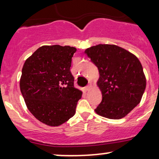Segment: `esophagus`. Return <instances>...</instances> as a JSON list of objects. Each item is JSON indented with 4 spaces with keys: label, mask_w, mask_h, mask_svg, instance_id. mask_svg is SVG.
Returning <instances> with one entry per match:
<instances>
[{
    "label": "esophagus",
    "mask_w": 159,
    "mask_h": 159,
    "mask_svg": "<svg viewBox=\"0 0 159 159\" xmlns=\"http://www.w3.org/2000/svg\"><path fill=\"white\" fill-rule=\"evenodd\" d=\"M90 87H91V84H88L87 86H86L85 87V90H89L90 89Z\"/></svg>",
    "instance_id": "34e87169"
}]
</instances>
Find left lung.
<instances>
[{
	"label": "left lung",
	"instance_id": "obj_1",
	"mask_svg": "<svg viewBox=\"0 0 159 159\" xmlns=\"http://www.w3.org/2000/svg\"><path fill=\"white\" fill-rule=\"evenodd\" d=\"M84 53L97 66V86L102 100L96 113L108 119L124 117L141 100L146 88L145 75L138 58L121 47L99 44Z\"/></svg>",
	"mask_w": 159,
	"mask_h": 159
}]
</instances>
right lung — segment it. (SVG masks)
<instances>
[{
  "label": "right lung",
  "mask_w": 159,
  "mask_h": 159,
  "mask_svg": "<svg viewBox=\"0 0 159 159\" xmlns=\"http://www.w3.org/2000/svg\"><path fill=\"white\" fill-rule=\"evenodd\" d=\"M75 47H39L24 63L20 90L27 107L41 123L59 126L75 114L82 91L70 72Z\"/></svg>",
  "instance_id": "1"
}]
</instances>
